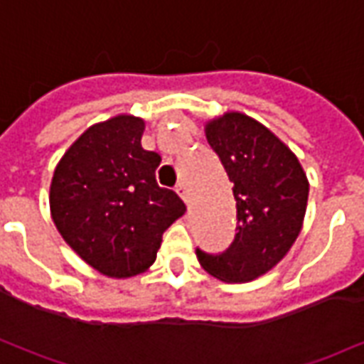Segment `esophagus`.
Wrapping results in <instances>:
<instances>
[{
	"label": "esophagus",
	"mask_w": 364,
	"mask_h": 364,
	"mask_svg": "<svg viewBox=\"0 0 364 364\" xmlns=\"http://www.w3.org/2000/svg\"><path fill=\"white\" fill-rule=\"evenodd\" d=\"M175 191H177V195H179V197L183 198V203H185V205H189V203H191V195H189V189L185 187V183H179V185L175 187Z\"/></svg>",
	"instance_id": "34e87169"
}]
</instances>
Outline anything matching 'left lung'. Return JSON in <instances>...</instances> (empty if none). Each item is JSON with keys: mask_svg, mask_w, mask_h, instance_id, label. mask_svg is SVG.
<instances>
[{"mask_svg": "<svg viewBox=\"0 0 364 364\" xmlns=\"http://www.w3.org/2000/svg\"><path fill=\"white\" fill-rule=\"evenodd\" d=\"M205 136L234 183L237 232L220 255L197 250L198 263L218 281L250 282L269 273L300 236L310 183L296 154L245 112L208 119Z\"/></svg>", "mask_w": 364, "mask_h": 364, "instance_id": "1", "label": "left lung"}]
</instances>
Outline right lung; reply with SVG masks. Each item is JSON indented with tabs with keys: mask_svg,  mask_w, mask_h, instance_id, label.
Instances as JSON below:
<instances>
[{
	"mask_svg": "<svg viewBox=\"0 0 364 364\" xmlns=\"http://www.w3.org/2000/svg\"><path fill=\"white\" fill-rule=\"evenodd\" d=\"M144 127L128 112L91 124L52 175L48 200L60 236L111 279L148 271L164 232L187 210L173 191L158 187L161 158L142 148Z\"/></svg>",
	"mask_w": 364,
	"mask_h": 364,
	"instance_id": "right-lung-1",
	"label": "right lung"
}]
</instances>
